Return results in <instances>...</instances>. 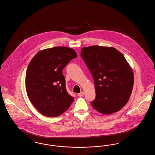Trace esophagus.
Wrapping results in <instances>:
<instances>
[{
  "instance_id": "1",
  "label": "esophagus",
  "mask_w": 155,
  "mask_h": 155,
  "mask_svg": "<svg viewBox=\"0 0 155 155\" xmlns=\"http://www.w3.org/2000/svg\"><path fill=\"white\" fill-rule=\"evenodd\" d=\"M84 92H83V91H81L80 93H79L78 94V95L79 96V97H82L84 95Z\"/></svg>"
}]
</instances>
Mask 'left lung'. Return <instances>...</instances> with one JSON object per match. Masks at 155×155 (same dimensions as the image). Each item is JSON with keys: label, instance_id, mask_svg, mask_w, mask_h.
<instances>
[{"label": "left lung", "instance_id": "left-lung-1", "mask_svg": "<svg viewBox=\"0 0 155 155\" xmlns=\"http://www.w3.org/2000/svg\"><path fill=\"white\" fill-rule=\"evenodd\" d=\"M81 56L94 80L95 99L92 107L101 114L122 109L130 98L134 73L123 54L112 47L91 46L81 48Z\"/></svg>", "mask_w": 155, "mask_h": 155}]
</instances>
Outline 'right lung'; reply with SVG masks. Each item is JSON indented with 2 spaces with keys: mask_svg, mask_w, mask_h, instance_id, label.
Here are the masks:
<instances>
[{
  "mask_svg": "<svg viewBox=\"0 0 155 155\" xmlns=\"http://www.w3.org/2000/svg\"><path fill=\"white\" fill-rule=\"evenodd\" d=\"M77 57L73 48L55 47L40 51L30 61L26 74V89L31 104L42 115L58 117L74 100L67 91L62 70Z\"/></svg>",
  "mask_w": 155,
  "mask_h": 155,
  "instance_id": "right-lung-1",
  "label": "right lung"
}]
</instances>
